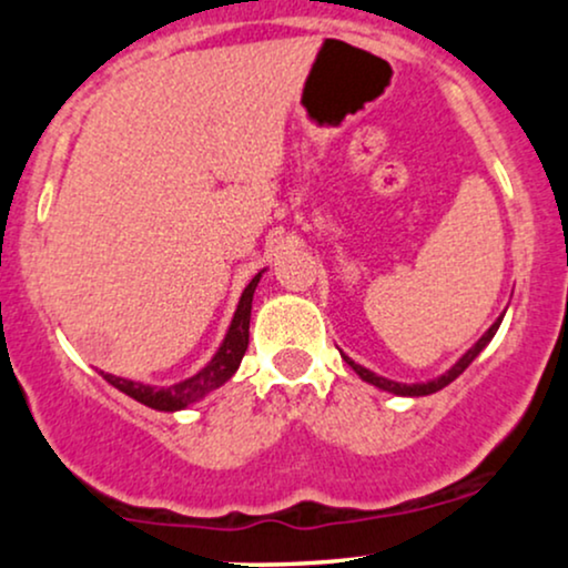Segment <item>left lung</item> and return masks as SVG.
I'll return each mask as SVG.
<instances>
[{"label": "left lung", "mask_w": 568, "mask_h": 568, "mask_svg": "<svg viewBox=\"0 0 568 568\" xmlns=\"http://www.w3.org/2000/svg\"><path fill=\"white\" fill-rule=\"evenodd\" d=\"M501 317H505V315H499V317H497V323H494V325H491V328H488V331H486V334H484V336H480V338H478V342H475V344H473V347H470V349H467V352H465V355H462V357H459V361H456V363H454V366L446 371V374H443V376H438V379H433V382H419V384H400V382H393V379H384V376H376V374H374V371H368V368L357 366V363H355V361H349V357H347V355H344V361H347V363H349V366H352V371H355V374H357V376H361V379H363V382L374 384V387H379V389H384V393H393V395H408V397H419V395H433V393H438V389H443V387H446V384H452V382L456 379V376H459V374H462V371H465L467 366H470V363L475 361V357H478V355H480V352H484V347H486V344H488V342H491V338H494V334H497V328H499Z\"/></svg>", "instance_id": "8db88e82"}]
</instances>
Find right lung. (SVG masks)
Returning a JSON list of instances; mask_svg holds the SVG:
<instances>
[{
  "mask_svg": "<svg viewBox=\"0 0 568 568\" xmlns=\"http://www.w3.org/2000/svg\"><path fill=\"white\" fill-rule=\"evenodd\" d=\"M258 280H262V272H258V275L245 285L243 296H240L237 312H234V317H232L230 331H226L224 342H221V347L216 355H213V361L207 363L202 371H197L194 376H189V379L179 382V384H171V387H149V384L122 379V376L103 374V371H101V376L112 384V387L120 389V393L130 395L133 400H139L149 408L181 410V408L192 406V403H197L200 397H205L207 393H213V389L221 387L224 382H230L234 376V371L240 368V361H243V355L247 349L251 304H253V291H256Z\"/></svg>",
  "mask_w": 568,
  "mask_h": 568,
  "instance_id": "obj_1",
  "label": "right lung"
}]
</instances>
